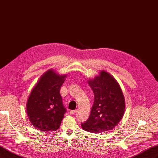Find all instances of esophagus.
Listing matches in <instances>:
<instances>
[{"instance_id":"obj_1","label":"esophagus","mask_w":158,"mask_h":158,"mask_svg":"<svg viewBox=\"0 0 158 158\" xmlns=\"http://www.w3.org/2000/svg\"><path fill=\"white\" fill-rule=\"evenodd\" d=\"M76 112H77V110H73V111H70V113L71 114H75Z\"/></svg>"}]
</instances>
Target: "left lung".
<instances>
[{"label": "left lung", "instance_id": "left-lung-1", "mask_svg": "<svg viewBox=\"0 0 158 158\" xmlns=\"http://www.w3.org/2000/svg\"><path fill=\"white\" fill-rule=\"evenodd\" d=\"M88 82L93 90L94 102L89 118L81 126L84 131L93 133L111 131L120 122L125 110L120 85L104 70Z\"/></svg>", "mask_w": 158, "mask_h": 158}]
</instances>
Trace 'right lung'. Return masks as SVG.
<instances>
[{
  "label": "right lung",
  "instance_id": "1",
  "mask_svg": "<svg viewBox=\"0 0 158 158\" xmlns=\"http://www.w3.org/2000/svg\"><path fill=\"white\" fill-rule=\"evenodd\" d=\"M66 76L49 70L32 89L27 102V114L32 125L38 130L52 132L60 127L66 111L60 89Z\"/></svg>",
  "mask_w": 158,
  "mask_h": 158
}]
</instances>
